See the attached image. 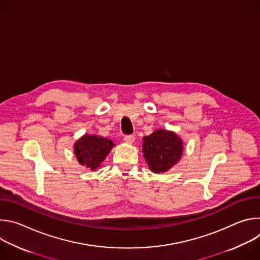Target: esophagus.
Returning <instances> with one entry per match:
<instances>
[{
  "label": "esophagus",
  "instance_id": "obj_1",
  "mask_svg": "<svg viewBox=\"0 0 260 260\" xmlns=\"http://www.w3.org/2000/svg\"><path fill=\"white\" fill-rule=\"evenodd\" d=\"M123 140H124V142H126L128 144H132L135 141V136L134 135H125Z\"/></svg>",
  "mask_w": 260,
  "mask_h": 260
}]
</instances>
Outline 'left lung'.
Listing matches in <instances>:
<instances>
[{
  "instance_id": "left-lung-1",
  "label": "left lung",
  "mask_w": 260,
  "mask_h": 260,
  "mask_svg": "<svg viewBox=\"0 0 260 260\" xmlns=\"http://www.w3.org/2000/svg\"><path fill=\"white\" fill-rule=\"evenodd\" d=\"M143 140L144 157L153 173L167 172L179 161L183 143L175 133L158 129Z\"/></svg>"
}]
</instances>
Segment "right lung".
Here are the masks:
<instances>
[{
	"label": "right lung",
	"instance_id": "right-lung-1",
	"mask_svg": "<svg viewBox=\"0 0 260 260\" xmlns=\"http://www.w3.org/2000/svg\"><path fill=\"white\" fill-rule=\"evenodd\" d=\"M112 141L103 137L85 135L75 144V154L80 165L94 171L113 147Z\"/></svg>",
	"mask_w": 260,
	"mask_h": 260
}]
</instances>
